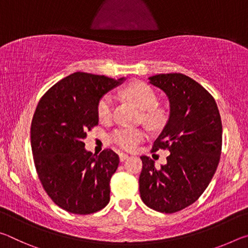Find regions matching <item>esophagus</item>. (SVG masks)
I'll return each mask as SVG.
<instances>
[{
	"instance_id": "1",
	"label": "esophagus",
	"mask_w": 248,
	"mask_h": 248,
	"mask_svg": "<svg viewBox=\"0 0 248 248\" xmlns=\"http://www.w3.org/2000/svg\"><path fill=\"white\" fill-rule=\"evenodd\" d=\"M128 157H129L128 154H125V153H119V159H120V162L125 161V159H127Z\"/></svg>"
}]
</instances>
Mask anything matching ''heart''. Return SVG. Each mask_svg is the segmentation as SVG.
Returning <instances> with one entry per match:
<instances>
[{"instance_id":"1","label":"heart","mask_w":248,"mask_h":248,"mask_svg":"<svg viewBox=\"0 0 248 248\" xmlns=\"http://www.w3.org/2000/svg\"><path fill=\"white\" fill-rule=\"evenodd\" d=\"M124 94L143 110L142 117L150 127L158 128L164 124L165 112L163 109L156 107L157 96L148 84L143 82H133L127 86ZM112 112H114V99L110 95H104L97 104V116L99 120L103 123H108L112 118ZM145 138L146 132L143 129L121 127L111 132L109 140L120 146L121 149L132 151Z\"/></svg>"}]
</instances>
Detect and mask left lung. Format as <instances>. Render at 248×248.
<instances>
[{
    "instance_id": "8db88e82",
    "label": "left lung",
    "mask_w": 248,
    "mask_h": 248,
    "mask_svg": "<svg viewBox=\"0 0 248 248\" xmlns=\"http://www.w3.org/2000/svg\"><path fill=\"white\" fill-rule=\"evenodd\" d=\"M170 100V118L154 141L152 152L167 149V163L154 166L142 155L141 199L163 213L180 211L198 200L220 162L222 123L215 98L195 79L182 73L149 78Z\"/></svg>"
}]
</instances>
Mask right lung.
Returning a JSON list of instances; mask_svg holds the SVG:
<instances>
[{
  "label": "right lung",
  "instance_id": "obj_1",
  "mask_svg": "<svg viewBox=\"0 0 248 248\" xmlns=\"http://www.w3.org/2000/svg\"><path fill=\"white\" fill-rule=\"evenodd\" d=\"M124 79L75 72L37 105L31 128L33 162L44 189L65 211L91 215L109 202L119 156L110 149L95 155L82 140L98 124L99 99Z\"/></svg>",
  "mask_w": 248,
  "mask_h": 248
}]
</instances>
